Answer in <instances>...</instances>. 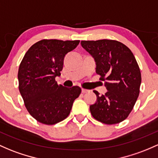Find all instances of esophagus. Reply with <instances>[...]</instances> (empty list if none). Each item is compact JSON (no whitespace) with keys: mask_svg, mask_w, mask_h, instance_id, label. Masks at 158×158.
<instances>
[{"mask_svg":"<svg viewBox=\"0 0 158 158\" xmlns=\"http://www.w3.org/2000/svg\"><path fill=\"white\" fill-rule=\"evenodd\" d=\"M89 90L88 89H85V88H82V93H87V92H89Z\"/></svg>","mask_w":158,"mask_h":158,"instance_id":"1","label":"esophagus"}]
</instances>
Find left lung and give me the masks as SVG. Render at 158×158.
I'll return each instance as SVG.
<instances>
[{"instance_id":"obj_1","label":"left lung","mask_w":158,"mask_h":158,"mask_svg":"<svg viewBox=\"0 0 158 158\" xmlns=\"http://www.w3.org/2000/svg\"><path fill=\"white\" fill-rule=\"evenodd\" d=\"M81 45L94 59L96 73L107 90L103 95L94 91L97 100L90 106L91 115L106 124L121 122L139 94L141 73L134 55L125 45L112 40H84Z\"/></svg>"}]
</instances>
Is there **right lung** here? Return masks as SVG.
<instances>
[{"instance_id":"add662e5","label":"right lung","mask_w":158,"mask_h":158,"mask_svg":"<svg viewBox=\"0 0 158 158\" xmlns=\"http://www.w3.org/2000/svg\"><path fill=\"white\" fill-rule=\"evenodd\" d=\"M79 40H43L25 53L18 72L19 88L27 110L45 124H55L70 114L73 103L81 93L79 86L58 85L65 55L79 45Z\"/></svg>"}]
</instances>
